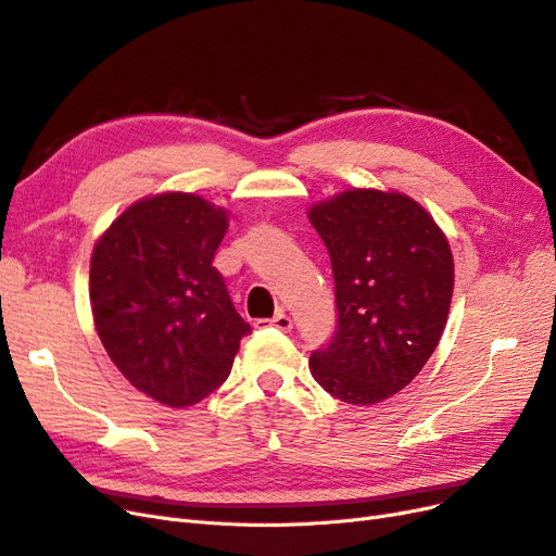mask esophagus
Listing matches in <instances>:
<instances>
[{"instance_id":"esophagus-1","label":"esophagus","mask_w":556,"mask_h":556,"mask_svg":"<svg viewBox=\"0 0 556 556\" xmlns=\"http://www.w3.org/2000/svg\"><path fill=\"white\" fill-rule=\"evenodd\" d=\"M292 317L290 315H285V313H278V315H274L271 319H257L255 321V327L257 329H264V327H274V329H278V331H290L292 329Z\"/></svg>"}]
</instances>
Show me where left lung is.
<instances>
[{
  "label": "left lung",
  "mask_w": 556,
  "mask_h": 556,
  "mask_svg": "<svg viewBox=\"0 0 556 556\" xmlns=\"http://www.w3.org/2000/svg\"><path fill=\"white\" fill-rule=\"evenodd\" d=\"M308 218L327 245L338 327L311 354L317 384L350 405L405 389L446 327L453 255L424 206L402 193L354 188L315 204Z\"/></svg>",
  "instance_id": "8db88e82"
}]
</instances>
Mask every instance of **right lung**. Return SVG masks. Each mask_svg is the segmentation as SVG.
Wrapping results in <instances>:
<instances>
[{
	"label": "right lung",
	"instance_id": "add662e5",
	"mask_svg": "<svg viewBox=\"0 0 556 556\" xmlns=\"http://www.w3.org/2000/svg\"><path fill=\"white\" fill-rule=\"evenodd\" d=\"M225 232V208L163 193L130 204L93 245L96 331L119 372L161 405L214 393L251 333L214 266Z\"/></svg>",
	"mask_w": 556,
	"mask_h": 556
}]
</instances>
